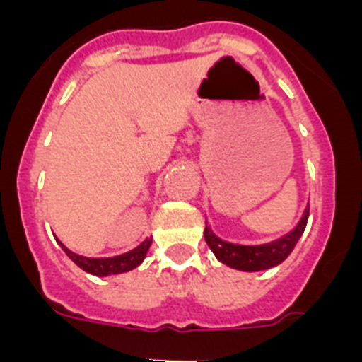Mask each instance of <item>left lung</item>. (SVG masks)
<instances>
[{
	"mask_svg": "<svg viewBox=\"0 0 362 362\" xmlns=\"http://www.w3.org/2000/svg\"><path fill=\"white\" fill-rule=\"evenodd\" d=\"M308 214L310 206L305 210L303 217H300L299 225L286 233L284 238L277 239L268 245H259V246H241V245H232V243L221 241L212 233V230L206 226L204 228V241L210 246V250L216 254L221 263H225L226 267L235 268V270L243 272H259L267 270V268L277 267L283 263L284 259L292 254L293 246L297 245L299 238L303 235L308 223Z\"/></svg>",
	"mask_w": 362,
	"mask_h": 362,
	"instance_id": "8db88e82",
	"label": "left lung"
}]
</instances>
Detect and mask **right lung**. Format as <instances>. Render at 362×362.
<instances>
[{
  "instance_id": "add662e5",
  "label": "right lung",
  "mask_w": 362,
  "mask_h": 362,
  "mask_svg": "<svg viewBox=\"0 0 362 362\" xmlns=\"http://www.w3.org/2000/svg\"><path fill=\"white\" fill-rule=\"evenodd\" d=\"M62 245V243H59ZM150 245H152V239H146L145 243L134 248V250L127 252L123 255H116V257H103V259H92V257H83V255L74 254L66 248L65 245H62V248L65 250V254L72 259L74 263L78 264L81 270L88 272L92 276H112V274H123V272L134 270L136 267L143 263L146 252H148Z\"/></svg>"
}]
</instances>
